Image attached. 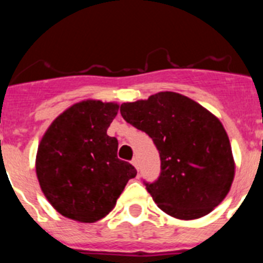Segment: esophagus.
Masks as SVG:
<instances>
[{
	"label": "esophagus",
	"instance_id": "34e87169",
	"mask_svg": "<svg viewBox=\"0 0 263 263\" xmlns=\"http://www.w3.org/2000/svg\"><path fill=\"white\" fill-rule=\"evenodd\" d=\"M132 164H133L134 167H136L137 170H138V166H139V162H138V159H137V158H133V160H132Z\"/></svg>",
	"mask_w": 263,
	"mask_h": 263
}]
</instances>
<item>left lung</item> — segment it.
<instances>
[{
	"instance_id": "left-lung-1",
	"label": "left lung",
	"mask_w": 263,
	"mask_h": 263,
	"mask_svg": "<svg viewBox=\"0 0 263 263\" xmlns=\"http://www.w3.org/2000/svg\"><path fill=\"white\" fill-rule=\"evenodd\" d=\"M121 115L148 134L159 152L160 176L146 188L164 213L195 220L224 200L236 163L229 137L213 113L184 95L159 92L124 103Z\"/></svg>"
}]
</instances>
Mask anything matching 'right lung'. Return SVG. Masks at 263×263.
<instances>
[{
  "mask_svg": "<svg viewBox=\"0 0 263 263\" xmlns=\"http://www.w3.org/2000/svg\"><path fill=\"white\" fill-rule=\"evenodd\" d=\"M117 103L88 99L73 104L51 122L35 158L39 185L62 216L96 222L115 208L133 166L117 158L118 141L106 134Z\"/></svg>",
  "mask_w": 263,
  "mask_h": 263,
  "instance_id": "right-lung-1",
  "label": "right lung"
}]
</instances>
